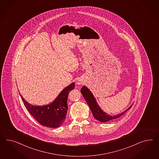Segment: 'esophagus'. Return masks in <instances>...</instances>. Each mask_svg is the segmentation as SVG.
<instances>
[{"mask_svg":"<svg viewBox=\"0 0 159 159\" xmlns=\"http://www.w3.org/2000/svg\"><path fill=\"white\" fill-rule=\"evenodd\" d=\"M76 84H79V85L82 84H83V82H82V80H79L76 82Z\"/></svg>","mask_w":159,"mask_h":159,"instance_id":"obj_1","label":"esophagus"}]
</instances>
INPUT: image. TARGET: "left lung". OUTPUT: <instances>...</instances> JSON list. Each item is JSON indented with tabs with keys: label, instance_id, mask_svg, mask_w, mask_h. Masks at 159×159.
Returning <instances> with one entry per match:
<instances>
[{
	"label": "left lung",
	"instance_id": "obj_1",
	"mask_svg": "<svg viewBox=\"0 0 159 159\" xmlns=\"http://www.w3.org/2000/svg\"><path fill=\"white\" fill-rule=\"evenodd\" d=\"M80 92L82 93V95L83 96V97L86 101L87 104L89 106L94 117L97 120L102 122H106L118 118L119 117H120V116L124 115L125 112L128 110H129L132 106H130V107H129L126 110H125V111H124L123 112L120 113L118 115L111 116L106 114V112H104L102 110H101L100 107L98 106L96 100L94 97L93 96L92 92H90L86 87H82Z\"/></svg>",
	"mask_w": 159,
	"mask_h": 159
}]
</instances>
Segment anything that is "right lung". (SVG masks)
Wrapping results in <instances>:
<instances>
[{
    "mask_svg": "<svg viewBox=\"0 0 159 159\" xmlns=\"http://www.w3.org/2000/svg\"><path fill=\"white\" fill-rule=\"evenodd\" d=\"M74 89L75 83H73L63 90L55 101L42 107L30 104L20 95L29 113L41 125L49 128H58L65 120L68 108V94Z\"/></svg>",
    "mask_w": 159,
    "mask_h": 159,
    "instance_id": "obj_1",
    "label": "right lung"
}]
</instances>
